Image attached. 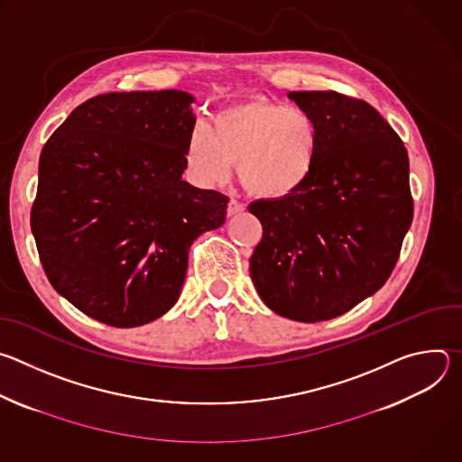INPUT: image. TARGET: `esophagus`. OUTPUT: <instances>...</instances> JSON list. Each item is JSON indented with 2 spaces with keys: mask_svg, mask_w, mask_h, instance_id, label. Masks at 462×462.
I'll return each instance as SVG.
<instances>
[{
  "mask_svg": "<svg viewBox=\"0 0 462 462\" xmlns=\"http://www.w3.org/2000/svg\"><path fill=\"white\" fill-rule=\"evenodd\" d=\"M245 210V205L241 203V201H237V199H232L228 201V205H226V214L228 216H234V214H237V212H243Z\"/></svg>",
  "mask_w": 462,
  "mask_h": 462,
  "instance_id": "34e87169",
  "label": "esophagus"
}]
</instances>
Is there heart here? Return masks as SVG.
Listing matches in <instances>:
<instances>
[{
	"instance_id": "1",
	"label": "heart",
	"mask_w": 462,
	"mask_h": 462,
	"mask_svg": "<svg viewBox=\"0 0 462 462\" xmlns=\"http://www.w3.org/2000/svg\"><path fill=\"white\" fill-rule=\"evenodd\" d=\"M319 148V127L307 111L250 98L219 111L208 131H195L186 159L197 175L212 184L225 182L232 164H237L248 191L278 201L310 180Z\"/></svg>"
}]
</instances>
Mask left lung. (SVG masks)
Wrapping results in <instances>:
<instances>
[{"mask_svg": "<svg viewBox=\"0 0 462 462\" xmlns=\"http://www.w3.org/2000/svg\"><path fill=\"white\" fill-rule=\"evenodd\" d=\"M289 98L319 127V161L292 195L248 207L263 226L250 276L274 312L314 323L374 294L397 265L413 219L410 159L367 102L338 91Z\"/></svg>", "mask_w": 462, "mask_h": 462, "instance_id": "1", "label": "left lung"}]
</instances>
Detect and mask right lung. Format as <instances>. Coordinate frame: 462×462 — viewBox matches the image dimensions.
<instances>
[{"instance_id": "obj_1", "label": "right lung", "mask_w": 462, "mask_h": 462, "mask_svg": "<svg viewBox=\"0 0 462 462\" xmlns=\"http://www.w3.org/2000/svg\"><path fill=\"white\" fill-rule=\"evenodd\" d=\"M193 97L106 93L80 104L40 155L31 228L54 291L111 327L168 312L188 250L225 223L228 197L180 179Z\"/></svg>"}]
</instances>
